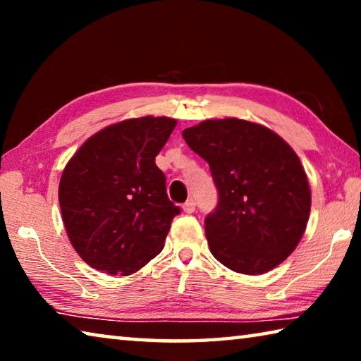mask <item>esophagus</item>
I'll return each mask as SVG.
<instances>
[{
  "instance_id": "obj_1",
  "label": "esophagus",
  "mask_w": 361,
  "mask_h": 361,
  "mask_svg": "<svg viewBox=\"0 0 361 361\" xmlns=\"http://www.w3.org/2000/svg\"><path fill=\"white\" fill-rule=\"evenodd\" d=\"M183 210H185L186 213H194L195 210V202L194 199H188L185 204H183Z\"/></svg>"
}]
</instances>
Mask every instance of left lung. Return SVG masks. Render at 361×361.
Masks as SVG:
<instances>
[{
    "label": "left lung",
    "instance_id": "obj_1",
    "mask_svg": "<svg viewBox=\"0 0 361 361\" xmlns=\"http://www.w3.org/2000/svg\"><path fill=\"white\" fill-rule=\"evenodd\" d=\"M205 159L218 205L205 218L212 255L231 271L258 276L298 247L310 213V188L291 146L267 127L228 118L183 130Z\"/></svg>",
    "mask_w": 361,
    "mask_h": 361
}]
</instances>
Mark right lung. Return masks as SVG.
<instances>
[{
  "instance_id": "obj_1",
  "label": "right lung",
  "mask_w": 361,
  "mask_h": 361,
  "mask_svg": "<svg viewBox=\"0 0 361 361\" xmlns=\"http://www.w3.org/2000/svg\"><path fill=\"white\" fill-rule=\"evenodd\" d=\"M172 118L127 119L97 132L66 164L59 202L73 248L97 271L130 276L162 252L180 207L156 156Z\"/></svg>"
}]
</instances>
